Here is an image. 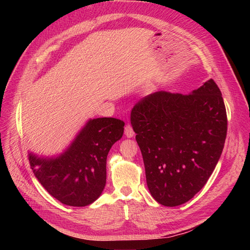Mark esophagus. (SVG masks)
<instances>
[{"label": "esophagus", "instance_id": "34e87169", "mask_svg": "<svg viewBox=\"0 0 250 250\" xmlns=\"http://www.w3.org/2000/svg\"><path fill=\"white\" fill-rule=\"evenodd\" d=\"M124 131H125V135L127 138H132L134 135V131H133L132 127L130 125H126Z\"/></svg>", "mask_w": 250, "mask_h": 250}]
</instances>
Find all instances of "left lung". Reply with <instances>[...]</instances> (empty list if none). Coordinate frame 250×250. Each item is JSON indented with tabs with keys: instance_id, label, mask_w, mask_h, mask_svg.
I'll return each mask as SVG.
<instances>
[{
	"instance_id": "obj_1",
	"label": "left lung",
	"mask_w": 250,
	"mask_h": 250,
	"mask_svg": "<svg viewBox=\"0 0 250 250\" xmlns=\"http://www.w3.org/2000/svg\"><path fill=\"white\" fill-rule=\"evenodd\" d=\"M152 197L177 207L207 184L224 147L228 117L213 79L188 95L156 92L131 110Z\"/></svg>"
}]
</instances>
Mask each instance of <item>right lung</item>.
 I'll use <instances>...</instances> for the list:
<instances>
[{
  "instance_id": "right-lung-1",
  "label": "right lung",
  "mask_w": 250,
  "mask_h": 250,
  "mask_svg": "<svg viewBox=\"0 0 250 250\" xmlns=\"http://www.w3.org/2000/svg\"><path fill=\"white\" fill-rule=\"evenodd\" d=\"M123 121L115 118L89 120L63 153L39 157L29 153L35 177L47 192L66 206L85 207L101 195L106 184V158L111 146L122 138Z\"/></svg>"
}]
</instances>
